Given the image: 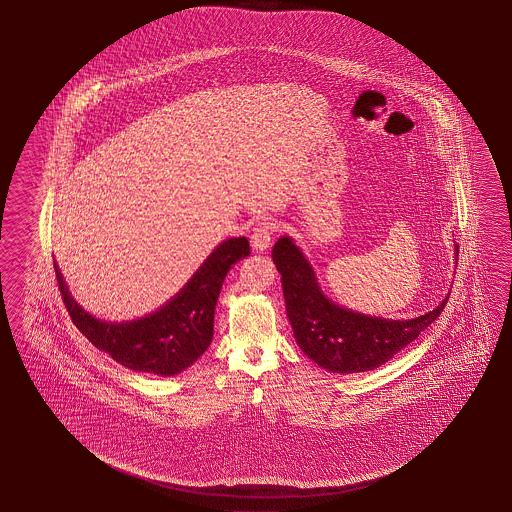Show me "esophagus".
<instances>
[{
	"label": "esophagus",
	"mask_w": 512,
	"mask_h": 512,
	"mask_svg": "<svg viewBox=\"0 0 512 512\" xmlns=\"http://www.w3.org/2000/svg\"><path fill=\"white\" fill-rule=\"evenodd\" d=\"M276 233V223L270 222V220H260V222L254 225L251 234L252 247L256 251H267L272 242V234Z\"/></svg>",
	"instance_id": "34e87169"
}]
</instances>
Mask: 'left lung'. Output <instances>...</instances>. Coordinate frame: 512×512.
Masks as SVG:
<instances>
[{"instance_id":"8db88e82","label":"left lung","mask_w":512,"mask_h":512,"mask_svg":"<svg viewBox=\"0 0 512 512\" xmlns=\"http://www.w3.org/2000/svg\"><path fill=\"white\" fill-rule=\"evenodd\" d=\"M272 258L296 341L314 363L334 373L366 372L388 363L440 316L449 299L409 321L363 316L323 296L314 270L287 236L274 245Z\"/></svg>"}]
</instances>
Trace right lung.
<instances>
[{"label": "right lung", "mask_w": 512, "mask_h": 512, "mask_svg": "<svg viewBox=\"0 0 512 512\" xmlns=\"http://www.w3.org/2000/svg\"><path fill=\"white\" fill-rule=\"evenodd\" d=\"M249 254L245 236L223 242L166 307L130 323H104L84 312L68 294L56 263L54 269L68 314L95 348L135 372L168 377L186 370L211 344L223 279L236 261Z\"/></svg>", "instance_id": "obj_1"}]
</instances>
